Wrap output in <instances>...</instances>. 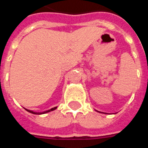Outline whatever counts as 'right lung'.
<instances>
[{
    "label": "right lung",
    "instance_id": "add662e5",
    "mask_svg": "<svg viewBox=\"0 0 148 148\" xmlns=\"http://www.w3.org/2000/svg\"><path fill=\"white\" fill-rule=\"evenodd\" d=\"M57 109V107H54V108H52V109H49V110H47V111L45 112H33L32 111V110H28V109H26L27 112H31V113H33V114H44V113H47V112H49L51 111H53V110H55V109Z\"/></svg>",
    "mask_w": 148,
    "mask_h": 148
}]
</instances>
